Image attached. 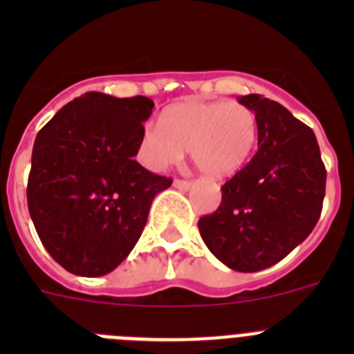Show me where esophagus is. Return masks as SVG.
<instances>
[{
  "mask_svg": "<svg viewBox=\"0 0 354 354\" xmlns=\"http://www.w3.org/2000/svg\"><path fill=\"white\" fill-rule=\"evenodd\" d=\"M174 186L177 187V189H189V187H192V183H189V180L175 179V180H174Z\"/></svg>",
  "mask_w": 354,
  "mask_h": 354,
  "instance_id": "obj_1",
  "label": "esophagus"
}]
</instances>
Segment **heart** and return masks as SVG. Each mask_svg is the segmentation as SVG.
I'll return each mask as SVG.
<instances>
[{
    "mask_svg": "<svg viewBox=\"0 0 354 354\" xmlns=\"http://www.w3.org/2000/svg\"><path fill=\"white\" fill-rule=\"evenodd\" d=\"M162 126L149 124L140 138V159L161 171L192 150L196 167L212 179L237 174L257 145V117L234 101H184L162 113Z\"/></svg>",
    "mask_w": 354,
    "mask_h": 354,
    "instance_id": "b5f03b06",
    "label": "heart"
}]
</instances>
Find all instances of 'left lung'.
Returning a JSON list of instances; mask_svg holds the SVG:
<instances>
[{"label": "left lung", "mask_w": 354, "mask_h": 354, "mask_svg": "<svg viewBox=\"0 0 354 354\" xmlns=\"http://www.w3.org/2000/svg\"><path fill=\"white\" fill-rule=\"evenodd\" d=\"M257 117V152L221 186V204L198 220L200 236L230 270L255 273L308 237L323 211L326 168L314 131L259 93L237 97Z\"/></svg>", "instance_id": "obj_1"}]
</instances>
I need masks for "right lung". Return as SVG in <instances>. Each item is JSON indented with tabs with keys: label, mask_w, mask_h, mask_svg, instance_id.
<instances>
[{
	"label": "right lung",
	"mask_w": 354,
	"mask_h": 354,
	"mask_svg": "<svg viewBox=\"0 0 354 354\" xmlns=\"http://www.w3.org/2000/svg\"><path fill=\"white\" fill-rule=\"evenodd\" d=\"M149 97L88 92L39 131L28 177V209L44 248L80 277H102L131 253L149 209L170 177L143 168Z\"/></svg>",
	"instance_id": "obj_1"
}]
</instances>
